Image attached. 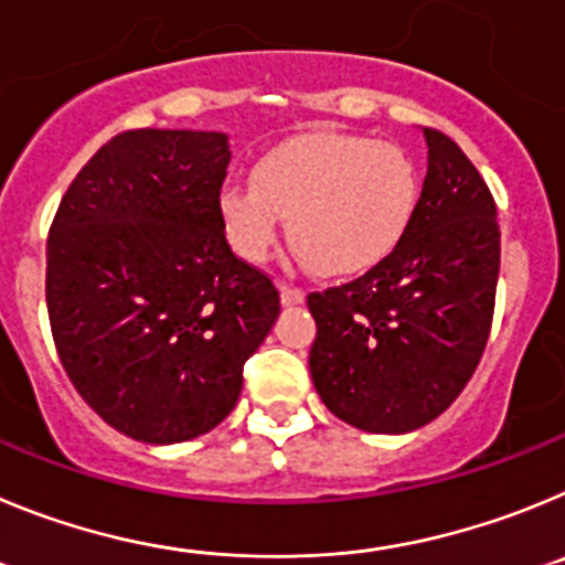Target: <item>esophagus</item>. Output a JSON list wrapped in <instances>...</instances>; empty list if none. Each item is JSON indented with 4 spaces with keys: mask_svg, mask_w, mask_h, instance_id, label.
Masks as SVG:
<instances>
[{
    "mask_svg": "<svg viewBox=\"0 0 565 565\" xmlns=\"http://www.w3.org/2000/svg\"><path fill=\"white\" fill-rule=\"evenodd\" d=\"M303 298H307V295H303L298 287L281 284V303H284V307H298V303H303Z\"/></svg>",
    "mask_w": 565,
    "mask_h": 565,
    "instance_id": "obj_1",
    "label": "esophagus"
}]
</instances>
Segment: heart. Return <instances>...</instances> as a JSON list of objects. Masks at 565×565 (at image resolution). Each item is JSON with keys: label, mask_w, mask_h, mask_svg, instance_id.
I'll return each mask as SVG.
<instances>
[{"label": "heart", "mask_w": 565, "mask_h": 565, "mask_svg": "<svg viewBox=\"0 0 565 565\" xmlns=\"http://www.w3.org/2000/svg\"><path fill=\"white\" fill-rule=\"evenodd\" d=\"M419 205V174L391 143L309 135L267 151L253 182H227L220 220L233 253L264 262L284 233L320 276H358L396 250Z\"/></svg>", "instance_id": "b5f03b06"}]
</instances>
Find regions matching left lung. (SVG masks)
Returning <instances> with one entry per match:
<instances>
[{"label": "left lung", "instance_id": "obj_1", "mask_svg": "<svg viewBox=\"0 0 565 565\" xmlns=\"http://www.w3.org/2000/svg\"><path fill=\"white\" fill-rule=\"evenodd\" d=\"M428 174L405 238L363 278L312 292L309 371L338 419L365 434H411L454 405L484 354L501 231L465 151L422 129Z\"/></svg>", "mask_w": 565, "mask_h": 565}]
</instances>
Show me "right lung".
<instances>
[{
  "mask_svg": "<svg viewBox=\"0 0 565 565\" xmlns=\"http://www.w3.org/2000/svg\"><path fill=\"white\" fill-rule=\"evenodd\" d=\"M227 162L222 131H124L78 171L50 227L61 365L106 425L146 445L216 428L281 312L270 278L227 245Z\"/></svg>",
  "mask_w": 565,
  "mask_h": 565,
  "instance_id": "right-lung-1",
  "label": "right lung"
}]
</instances>
